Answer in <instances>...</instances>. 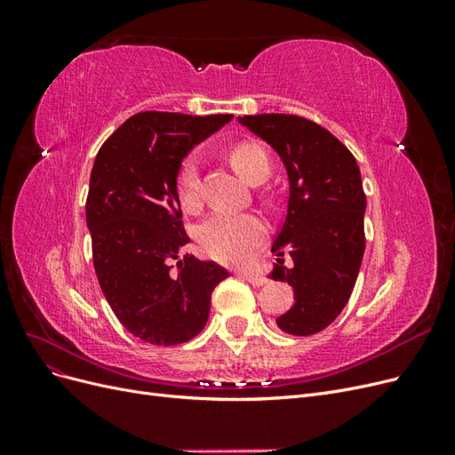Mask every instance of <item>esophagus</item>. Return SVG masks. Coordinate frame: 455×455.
I'll return each mask as SVG.
<instances>
[{
  "label": "esophagus",
  "mask_w": 455,
  "mask_h": 455,
  "mask_svg": "<svg viewBox=\"0 0 455 455\" xmlns=\"http://www.w3.org/2000/svg\"><path fill=\"white\" fill-rule=\"evenodd\" d=\"M243 277L249 281L252 286H264L267 283V279L261 277L259 273H243Z\"/></svg>",
  "instance_id": "34e87169"
}]
</instances>
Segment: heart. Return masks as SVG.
<instances>
[{"label":"heart","instance_id":"1","mask_svg":"<svg viewBox=\"0 0 455 455\" xmlns=\"http://www.w3.org/2000/svg\"><path fill=\"white\" fill-rule=\"evenodd\" d=\"M233 169L244 182L258 186L267 180L271 163L267 151L256 142L237 144L229 151ZM176 189L186 209L199 204V161L189 156L182 161L176 178ZM267 228L256 214L214 212L199 226V243L204 252L224 264H243L266 239Z\"/></svg>","mask_w":455,"mask_h":455}]
</instances>
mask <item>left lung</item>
Instances as JSON below:
<instances>
[{"instance_id":"8db88e82","label":"left lung","mask_w":455,"mask_h":455,"mask_svg":"<svg viewBox=\"0 0 455 455\" xmlns=\"http://www.w3.org/2000/svg\"><path fill=\"white\" fill-rule=\"evenodd\" d=\"M266 140L288 176V204L271 252L269 279L294 288V306L277 319L286 334L321 332L349 301L364 254L366 196L351 151L316 123L286 114L239 117ZM291 256L284 267L282 256Z\"/></svg>"}]
</instances>
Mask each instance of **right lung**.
I'll return each mask as SVG.
<instances>
[{"instance_id":"1","label":"right lung","mask_w":455,"mask_h":455,"mask_svg":"<svg viewBox=\"0 0 455 455\" xmlns=\"http://www.w3.org/2000/svg\"><path fill=\"white\" fill-rule=\"evenodd\" d=\"M231 119L142 112L96 154L85 206L96 277L121 324L151 346L196 338L209 319L212 291L229 277L214 261L180 258L189 237L176 178L194 146Z\"/></svg>"}]
</instances>
